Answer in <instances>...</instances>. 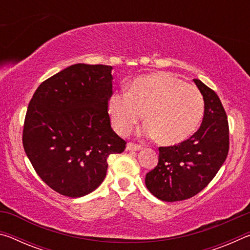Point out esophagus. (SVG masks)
I'll return each instance as SVG.
<instances>
[{
	"label": "esophagus",
	"instance_id": "34e87169",
	"mask_svg": "<svg viewBox=\"0 0 250 250\" xmlns=\"http://www.w3.org/2000/svg\"><path fill=\"white\" fill-rule=\"evenodd\" d=\"M141 149H142V146L140 145H137V143L129 142L128 145H126V150H129V151H139Z\"/></svg>",
	"mask_w": 250,
	"mask_h": 250
}]
</instances>
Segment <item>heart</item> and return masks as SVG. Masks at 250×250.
<instances>
[{
	"mask_svg": "<svg viewBox=\"0 0 250 250\" xmlns=\"http://www.w3.org/2000/svg\"><path fill=\"white\" fill-rule=\"evenodd\" d=\"M112 125L121 135L129 134L143 118L146 137H159L167 146H174L191 137L204 112V99L198 88L164 71L134 78L128 94H115L108 101Z\"/></svg>",
	"mask_w": 250,
	"mask_h": 250,
	"instance_id": "heart-1",
	"label": "heart"
}]
</instances>
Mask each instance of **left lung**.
Masks as SVG:
<instances>
[{
  "instance_id": "8db88e82",
  "label": "left lung",
  "mask_w": 250,
  "mask_h": 250,
  "mask_svg": "<svg viewBox=\"0 0 250 250\" xmlns=\"http://www.w3.org/2000/svg\"><path fill=\"white\" fill-rule=\"evenodd\" d=\"M204 99V118L191 138L177 146H160L159 162L146 173V185L164 202L191 198L214 179L229 150L227 116L214 90L194 79Z\"/></svg>"
}]
</instances>
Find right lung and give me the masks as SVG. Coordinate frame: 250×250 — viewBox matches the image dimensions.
Listing matches in <instances>:
<instances>
[{
    "label": "right lung",
    "instance_id": "obj_1",
    "mask_svg": "<svg viewBox=\"0 0 250 250\" xmlns=\"http://www.w3.org/2000/svg\"><path fill=\"white\" fill-rule=\"evenodd\" d=\"M112 67L76 64L46 79L29 101L23 146L34 170L62 195L82 197L103 183L110 154L126 142L110 125Z\"/></svg>",
    "mask_w": 250,
    "mask_h": 250
}]
</instances>
